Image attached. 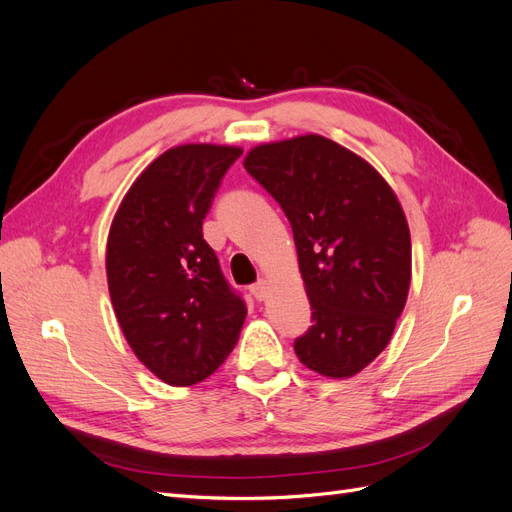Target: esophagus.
Listing matches in <instances>:
<instances>
[{
    "instance_id": "1",
    "label": "esophagus",
    "mask_w": 512,
    "mask_h": 512,
    "mask_svg": "<svg viewBox=\"0 0 512 512\" xmlns=\"http://www.w3.org/2000/svg\"><path fill=\"white\" fill-rule=\"evenodd\" d=\"M250 292L254 294V297H256L258 301H265V299L269 297V286H267V282H265V280H258L256 284H252Z\"/></svg>"
}]
</instances>
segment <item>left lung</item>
I'll list each match as a JSON object with an SVG mask.
<instances>
[{"label":"left lung","instance_id":"obj_1","mask_svg":"<svg viewBox=\"0 0 512 512\" xmlns=\"http://www.w3.org/2000/svg\"><path fill=\"white\" fill-rule=\"evenodd\" d=\"M292 226L312 327L299 361L329 378L359 374L386 348L404 312L412 245L404 209L374 168L307 134L254 147L243 162Z\"/></svg>","mask_w":512,"mask_h":512}]
</instances>
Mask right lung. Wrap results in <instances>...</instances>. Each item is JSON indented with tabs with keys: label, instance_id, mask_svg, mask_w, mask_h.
Segmentation results:
<instances>
[{
	"label": "right lung",
	"instance_id": "obj_1",
	"mask_svg": "<svg viewBox=\"0 0 512 512\" xmlns=\"http://www.w3.org/2000/svg\"><path fill=\"white\" fill-rule=\"evenodd\" d=\"M239 147L181 145L151 162L115 215L106 245L119 327L145 367L173 386L203 382L235 348L247 314L203 220Z\"/></svg>",
	"mask_w": 512,
	"mask_h": 512
}]
</instances>
